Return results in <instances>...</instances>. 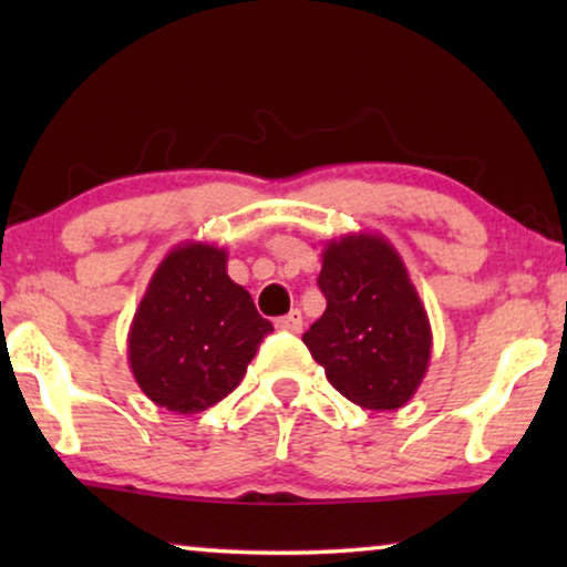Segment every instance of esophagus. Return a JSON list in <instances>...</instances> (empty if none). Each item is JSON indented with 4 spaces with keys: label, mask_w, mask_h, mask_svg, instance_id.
<instances>
[{
    "label": "esophagus",
    "mask_w": 567,
    "mask_h": 567,
    "mask_svg": "<svg viewBox=\"0 0 567 567\" xmlns=\"http://www.w3.org/2000/svg\"><path fill=\"white\" fill-rule=\"evenodd\" d=\"M276 328L284 330V332H299L301 330V312H299V309H291V312L286 317H278Z\"/></svg>",
    "instance_id": "34e87169"
}]
</instances>
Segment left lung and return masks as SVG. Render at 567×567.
Instances as JSON below:
<instances>
[{
    "label": "left lung",
    "instance_id": "1",
    "mask_svg": "<svg viewBox=\"0 0 567 567\" xmlns=\"http://www.w3.org/2000/svg\"><path fill=\"white\" fill-rule=\"evenodd\" d=\"M328 309L301 340L328 382L367 410L408 405L431 363V322L390 239H328L317 278Z\"/></svg>",
    "mask_w": 567,
    "mask_h": 567
}]
</instances>
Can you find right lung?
Instances as JSON below:
<instances>
[{"label": "right lung", "mask_w": 567, "mask_h": 567, "mask_svg": "<svg viewBox=\"0 0 567 567\" xmlns=\"http://www.w3.org/2000/svg\"><path fill=\"white\" fill-rule=\"evenodd\" d=\"M274 330L227 274V250L181 243L165 255L128 328V367L154 405L193 415L243 382Z\"/></svg>", "instance_id": "1"}]
</instances>
